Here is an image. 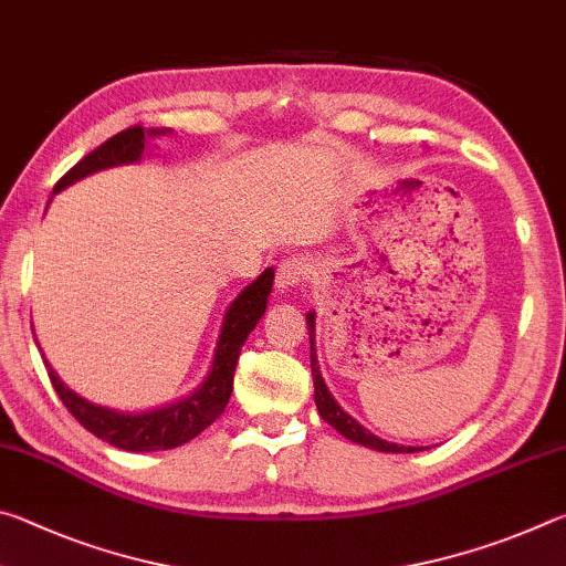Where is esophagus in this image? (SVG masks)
I'll return each instance as SVG.
<instances>
[{"label":"esophagus","mask_w":566,"mask_h":566,"mask_svg":"<svg viewBox=\"0 0 566 566\" xmlns=\"http://www.w3.org/2000/svg\"><path fill=\"white\" fill-rule=\"evenodd\" d=\"M306 274H310V262L304 256H290V260L276 266V290L292 292L294 286H300L306 280Z\"/></svg>","instance_id":"34e87169"}]
</instances>
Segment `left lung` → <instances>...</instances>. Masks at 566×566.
<instances>
[{"instance_id":"8db88e82","label":"left lung","mask_w":566,"mask_h":566,"mask_svg":"<svg viewBox=\"0 0 566 566\" xmlns=\"http://www.w3.org/2000/svg\"><path fill=\"white\" fill-rule=\"evenodd\" d=\"M306 329H310V359H312V377H314V401H317L319 417L332 424L342 437H347L349 442H357L361 447L377 449V452H391V454H411L419 452L421 447H405V444H395L387 442V439H379L377 434H371L367 427H361L357 419L352 415H347L339 405L337 399L332 397V391L327 389L322 379L319 371V359H317V329H314V312L306 314Z\"/></svg>"}]
</instances>
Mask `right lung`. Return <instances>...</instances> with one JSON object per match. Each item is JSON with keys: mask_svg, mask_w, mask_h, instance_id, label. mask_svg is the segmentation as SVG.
<instances>
[{"mask_svg": "<svg viewBox=\"0 0 566 566\" xmlns=\"http://www.w3.org/2000/svg\"><path fill=\"white\" fill-rule=\"evenodd\" d=\"M171 129H142L129 127L119 134H114L104 145H99L87 157L76 161V165L66 171V175L56 181V191L66 189L74 181L94 175V171L134 165L145 157L147 139L161 137ZM274 270H266L256 276V280L244 286L237 294V300L227 306L222 329H219V339L214 347V359L209 367V375L205 377L191 395L181 397L171 405L149 409V411H117L109 407H99L94 401H87L76 395L64 381L56 377V371L44 359L46 375L52 379V387L60 395L62 405L70 409V415L80 421V424L92 432L94 437L104 439L112 447H119L124 452H159V449H175L187 444L189 439L202 434L212 421L222 415L229 397L234 389V369L239 352H242L249 332L256 327L266 310V296L272 292Z\"/></svg>", "mask_w": 566, "mask_h": 566, "instance_id": "right-lung-1", "label": "right lung"}]
</instances>
